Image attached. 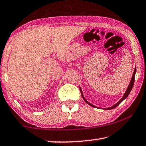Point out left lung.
I'll use <instances>...</instances> for the list:
<instances>
[{
	"instance_id": "8db88e82",
	"label": "left lung",
	"mask_w": 146,
	"mask_h": 146,
	"mask_svg": "<svg viewBox=\"0 0 146 146\" xmlns=\"http://www.w3.org/2000/svg\"><path fill=\"white\" fill-rule=\"evenodd\" d=\"M135 73H136V67H135V69H134V72H133V75H132V77H131V81H130V83H129V86H128L127 89V90H126V91L125 92V93H124L123 96L122 97V98L121 99V100H120L119 101V102H118L117 103V104H115V105H113V106H111V107H110V108H102L103 110H112V109H114L115 108H116V107H117V106H119V105L120 104H121V103L122 102H123V101L124 100H125V99L127 98V97L128 96H129V93L131 92V89H132V87H133V86L134 81H135ZM79 89H80V91H81V96H82V98H83V100H84L85 102H86L87 104L89 105V106H91V107H93V108H98V107H96V106H93V104H90V103H89V102H87V101L86 100V99H85V98H84V96H83V92H82V90H81V87H79Z\"/></svg>"
}]
</instances>
